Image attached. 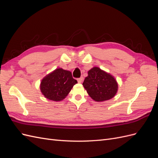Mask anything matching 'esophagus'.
Here are the masks:
<instances>
[{
  "label": "esophagus",
  "mask_w": 158,
  "mask_h": 158,
  "mask_svg": "<svg viewBox=\"0 0 158 158\" xmlns=\"http://www.w3.org/2000/svg\"><path fill=\"white\" fill-rule=\"evenodd\" d=\"M77 80H78V83H82V82L83 81V77H80V78H78Z\"/></svg>",
  "instance_id": "obj_1"
}]
</instances>
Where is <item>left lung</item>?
Returning <instances> with one entry per match:
<instances>
[{"label":"left lung","instance_id":"left-lung-1","mask_svg":"<svg viewBox=\"0 0 158 158\" xmlns=\"http://www.w3.org/2000/svg\"><path fill=\"white\" fill-rule=\"evenodd\" d=\"M82 85L89 96L96 102H103L113 98L118 89V84L113 76L94 67L88 71Z\"/></svg>","mask_w":158,"mask_h":158}]
</instances>
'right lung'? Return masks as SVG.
<instances>
[{
    "mask_svg": "<svg viewBox=\"0 0 158 158\" xmlns=\"http://www.w3.org/2000/svg\"><path fill=\"white\" fill-rule=\"evenodd\" d=\"M76 83L70 71L56 69L42 80L40 89L46 98L59 102L66 98Z\"/></svg>",
    "mask_w": 158,
    "mask_h": 158,
    "instance_id": "add662e5",
    "label": "right lung"
}]
</instances>
